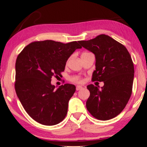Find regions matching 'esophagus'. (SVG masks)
I'll list each match as a JSON object with an SVG mask.
<instances>
[{"label":"esophagus","instance_id":"34e87169","mask_svg":"<svg viewBox=\"0 0 147 147\" xmlns=\"http://www.w3.org/2000/svg\"><path fill=\"white\" fill-rule=\"evenodd\" d=\"M82 88H83V87L82 86H76V90H80L82 89Z\"/></svg>","mask_w":147,"mask_h":147}]
</instances>
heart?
Wrapping results in <instances>:
<instances>
[{"label": "heart", "instance_id": "b5f03b06", "mask_svg": "<svg viewBox=\"0 0 147 147\" xmlns=\"http://www.w3.org/2000/svg\"><path fill=\"white\" fill-rule=\"evenodd\" d=\"M84 53H87V52H84ZM84 53H83V54H84ZM71 80L72 82H82V79H81L79 76H74V77L71 78Z\"/></svg>", "mask_w": 147, "mask_h": 147}]
</instances>
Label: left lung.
Instances as JSON below:
<instances>
[{
  "mask_svg": "<svg viewBox=\"0 0 147 147\" xmlns=\"http://www.w3.org/2000/svg\"><path fill=\"white\" fill-rule=\"evenodd\" d=\"M79 43L95 56L92 80L104 83L100 89L88 85L86 108L95 119L109 120L123 111L131 97L134 76L131 57L123 45L106 35Z\"/></svg>",
  "mask_w": 147,
  "mask_h": 147,
  "instance_id": "obj_1",
  "label": "left lung"
}]
</instances>
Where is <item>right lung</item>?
Segmentation results:
<instances>
[{"mask_svg":"<svg viewBox=\"0 0 147 147\" xmlns=\"http://www.w3.org/2000/svg\"><path fill=\"white\" fill-rule=\"evenodd\" d=\"M81 48L77 41H35L18 56L16 94L28 115L39 123L54 125L66 117L69 101L75 93L76 86L65 84L55 90L51 78L61 75L67 59Z\"/></svg>","mask_w":147,"mask_h":147,"instance_id":"right-lung-1","label":"right lung"}]
</instances>
